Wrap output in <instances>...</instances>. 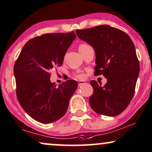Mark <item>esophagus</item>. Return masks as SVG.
<instances>
[{"label": "esophagus", "instance_id": "1", "mask_svg": "<svg viewBox=\"0 0 152 152\" xmlns=\"http://www.w3.org/2000/svg\"><path fill=\"white\" fill-rule=\"evenodd\" d=\"M85 83H86V81H78V86H83V84H85Z\"/></svg>", "mask_w": 152, "mask_h": 152}]
</instances>
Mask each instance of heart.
<instances>
[{
    "label": "heart",
    "instance_id": "obj_1",
    "mask_svg": "<svg viewBox=\"0 0 152 152\" xmlns=\"http://www.w3.org/2000/svg\"><path fill=\"white\" fill-rule=\"evenodd\" d=\"M86 45H84V44H83V45H81L79 46V48H81V47L86 46ZM77 78H83V76L82 74H78V75H77Z\"/></svg>",
    "mask_w": 152,
    "mask_h": 152
}]
</instances>
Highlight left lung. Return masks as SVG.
Wrapping results in <instances>:
<instances>
[{"label":"left lung","instance_id":"1","mask_svg":"<svg viewBox=\"0 0 152 152\" xmlns=\"http://www.w3.org/2000/svg\"><path fill=\"white\" fill-rule=\"evenodd\" d=\"M76 33L94 49L95 75L103 74L107 78L103 86L91 81L94 88L89 98L91 107L100 115H118L130 103L140 73L134 43L125 32L109 25L78 30Z\"/></svg>","mask_w":152,"mask_h":152}]
</instances>
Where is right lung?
Returning <instances> with one entry per match:
<instances>
[{"label":"right lung","mask_w":152,"mask_h":152,"mask_svg":"<svg viewBox=\"0 0 152 152\" xmlns=\"http://www.w3.org/2000/svg\"><path fill=\"white\" fill-rule=\"evenodd\" d=\"M74 32L37 37L24 45L14 66L16 94L20 104L37 122L51 123L66 113L78 83L68 80L56 86L49 71L61 66L66 52L76 39Z\"/></svg>","instance_id":"add662e5"}]
</instances>
